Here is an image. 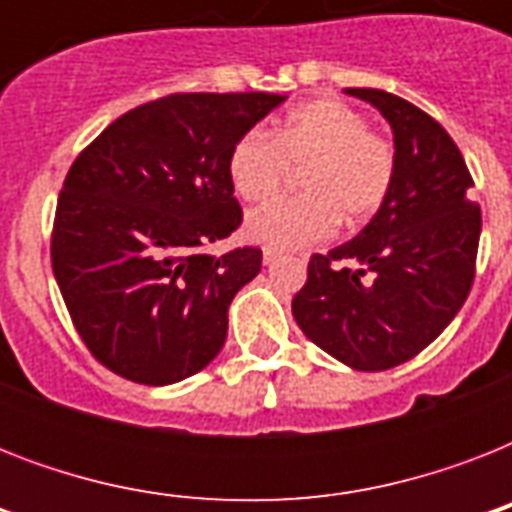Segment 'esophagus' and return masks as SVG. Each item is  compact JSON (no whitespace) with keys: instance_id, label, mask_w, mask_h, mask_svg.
<instances>
[{"instance_id":"esophagus-1","label":"esophagus","mask_w":512,"mask_h":512,"mask_svg":"<svg viewBox=\"0 0 512 512\" xmlns=\"http://www.w3.org/2000/svg\"><path fill=\"white\" fill-rule=\"evenodd\" d=\"M279 257H281L279 249H271V247L263 249V263L265 265H273V263H276V260H279Z\"/></svg>"}]
</instances>
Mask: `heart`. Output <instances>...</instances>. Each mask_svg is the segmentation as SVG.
Listing matches in <instances>:
<instances>
[{"mask_svg": "<svg viewBox=\"0 0 512 512\" xmlns=\"http://www.w3.org/2000/svg\"><path fill=\"white\" fill-rule=\"evenodd\" d=\"M300 167L295 199L268 201L247 217V236L271 249L311 247L329 239L340 220L361 225L377 215L396 177V151L369 130L358 108L335 98L297 106L268 135L249 130L228 154V177L244 201L279 191L287 167Z\"/></svg>", "mask_w": 512, "mask_h": 512, "instance_id": "heart-1", "label": "heart"}]
</instances>
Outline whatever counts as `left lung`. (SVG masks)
<instances>
[{
    "label": "left lung",
    "instance_id": "left-lung-1",
    "mask_svg": "<svg viewBox=\"0 0 512 512\" xmlns=\"http://www.w3.org/2000/svg\"><path fill=\"white\" fill-rule=\"evenodd\" d=\"M345 92L390 124L396 177L356 239L311 257L292 313L329 356L358 372H382L428 348L468 300L481 209L460 148L433 116L393 92Z\"/></svg>",
    "mask_w": 512,
    "mask_h": 512
}]
</instances>
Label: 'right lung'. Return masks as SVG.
Returning a JSON list of instances; mask_svg holds the SVG:
<instances>
[{
    "label": "right lung",
    "mask_w": 512,
    "mask_h": 512,
    "mask_svg": "<svg viewBox=\"0 0 512 512\" xmlns=\"http://www.w3.org/2000/svg\"><path fill=\"white\" fill-rule=\"evenodd\" d=\"M287 95L177 92L108 124L66 175L52 273L100 364L140 385H172L223 348L228 308L263 265L257 247L223 257L241 207L228 154Z\"/></svg>",
    "instance_id": "1"
}]
</instances>
